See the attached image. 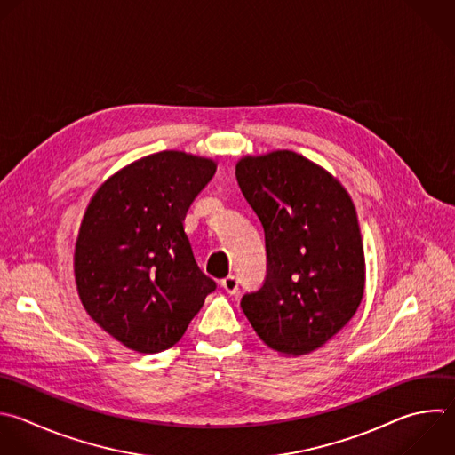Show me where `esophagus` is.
Segmentation results:
<instances>
[{"label":"esophagus","mask_w":455,"mask_h":455,"mask_svg":"<svg viewBox=\"0 0 455 455\" xmlns=\"http://www.w3.org/2000/svg\"><path fill=\"white\" fill-rule=\"evenodd\" d=\"M220 286H222L229 295L238 293V279H236L235 275H228V277H224V279H222V283H220Z\"/></svg>","instance_id":"34e87169"}]
</instances>
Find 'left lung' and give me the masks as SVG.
I'll use <instances>...</instances> for the list:
<instances>
[{
    "label": "left lung",
    "mask_w": 455,
    "mask_h": 455,
    "mask_svg": "<svg viewBox=\"0 0 455 455\" xmlns=\"http://www.w3.org/2000/svg\"><path fill=\"white\" fill-rule=\"evenodd\" d=\"M235 174L267 249L265 281L240 306L270 348L309 354L347 325L363 299L355 208L329 172L293 151L245 156Z\"/></svg>",
    "instance_id": "1"
}]
</instances>
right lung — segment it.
I'll return each mask as SVG.
<instances>
[{
  "label": "right lung",
  "instance_id": "right-lung-1",
  "mask_svg": "<svg viewBox=\"0 0 455 455\" xmlns=\"http://www.w3.org/2000/svg\"><path fill=\"white\" fill-rule=\"evenodd\" d=\"M215 169L187 153H155L114 174L85 212L75 249L78 293L91 318L132 350L172 347L217 288L183 229Z\"/></svg>",
  "mask_w": 455,
  "mask_h": 455
}]
</instances>
